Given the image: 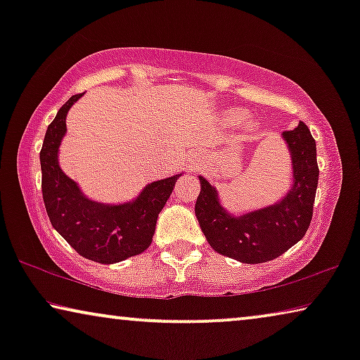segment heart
Returning <instances> with one entry per match:
<instances>
[{
  "instance_id": "heart-1",
  "label": "heart",
  "mask_w": 360,
  "mask_h": 360,
  "mask_svg": "<svg viewBox=\"0 0 360 360\" xmlns=\"http://www.w3.org/2000/svg\"><path fill=\"white\" fill-rule=\"evenodd\" d=\"M234 117H236V120H240V115H238V112H234V115H233Z\"/></svg>"
}]
</instances>
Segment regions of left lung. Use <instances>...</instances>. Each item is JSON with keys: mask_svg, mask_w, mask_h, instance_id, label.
<instances>
[{"mask_svg": "<svg viewBox=\"0 0 360 360\" xmlns=\"http://www.w3.org/2000/svg\"><path fill=\"white\" fill-rule=\"evenodd\" d=\"M282 137L292 155L293 185L277 203L234 216L221 206L214 186L198 176L201 191L195 214L206 240L221 255L243 264L269 262L287 252L308 231L319 176L316 142L302 121L295 129L282 132Z\"/></svg>", "mask_w": 360, "mask_h": 360, "instance_id": "1", "label": "left lung"}]
</instances>
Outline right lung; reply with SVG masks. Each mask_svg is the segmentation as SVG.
<instances>
[{"label": "right lung", "mask_w": 360, "mask_h": 360, "mask_svg": "<svg viewBox=\"0 0 360 360\" xmlns=\"http://www.w3.org/2000/svg\"><path fill=\"white\" fill-rule=\"evenodd\" d=\"M82 95H73L46 131L41 149L42 198L53 229L78 254L100 264H115L149 248L157 216L181 174L152 181L127 203L106 205L86 198L77 181L58 165V147L67 132V112Z\"/></svg>", "instance_id": "add662e5"}]
</instances>
